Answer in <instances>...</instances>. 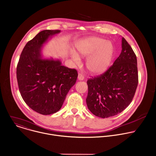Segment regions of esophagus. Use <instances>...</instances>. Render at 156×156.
<instances>
[{"label":"esophagus","mask_w":156,"mask_h":156,"mask_svg":"<svg viewBox=\"0 0 156 156\" xmlns=\"http://www.w3.org/2000/svg\"><path fill=\"white\" fill-rule=\"evenodd\" d=\"M77 79H78L79 80H83L84 79V77H83V76L82 74L79 73V74H78V77H77Z\"/></svg>","instance_id":"esophagus-1"}]
</instances>
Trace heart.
I'll return each instance as SVG.
<instances>
[{"instance_id": "b5f03b06", "label": "heart", "mask_w": 156, "mask_h": 156, "mask_svg": "<svg viewBox=\"0 0 156 156\" xmlns=\"http://www.w3.org/2000/svg\"><path fill=\"white\" fill-rule=\"evenodd\" d=\"M79 55L87 58L86 68L93 74H100L106 72L111 66L114 55L112 44L99 37H90L83 41L77 46ZM71 57L77 65L80 63V58L74 52Z\"/></svg>"}]
</instances>
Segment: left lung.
<instances>
[{
  "mask_svg": "<svg viewBox=\"0 0 156 156\" xmlns=\"http://www.w3.org/2000/svg\"><path fill=\"white\" fill-rule=\"evenodd\" d=\"M138 83L136 55L122 37L121 53L112 66L103 74L87 80L88 109L101 118L120 113L132 102Z\"/></svg>",
  "mask_w": 156,
  "mask_h": 156,
  "instance_id": "left-lung-1",
  "label": "left lung"
}]
</instances>
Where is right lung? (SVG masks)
Returning <instances> with one entry per match:
<instances>
[{"label":"right lung","mask_w":156,"mask_h":156,"mask_svg":"<svg viewBox=\"0 0 156 156\" xmlns=\"http://www.w3.org/2000/svg\"><path fill=\"white\" fill-rule=\"evenodd\" d=\"M61 32L44 30L24 47L16 68L21 95L27 105L42 115L58 111L71 88L76 83V69L63 66L59 59L44 58L43 45Z\"/></svg>","instance_id":"obj_1"}]
</instances>
